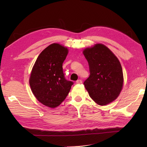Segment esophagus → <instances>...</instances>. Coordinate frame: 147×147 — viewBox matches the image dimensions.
I'll use <instances>...</instances> for the list:
<instances>
[{
	"label": "esophagus",
	"mask_w": 147,
	"mask_h": 147,
	"mask_svg": "<svg viewBox=\"0 0 147 147\" xmlns=\"http://www.w3.org/2000/svg\"><path fill=\"white\" fill-rule=\"evenodd\" d=\"M82 83V81L81 80H78L76 81V83L77 84H81Z\"/></svg>",
	"instance_id": "obj_1"
}]
</instances>
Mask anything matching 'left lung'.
<instances>
[{
  "label": "left lung",
  "instance_id": "1",
  "mask_svg": "<svg viewBox=\"0 0 147 147\" xmlns=\"http://www.w3.org/2000/svg\"><path fill=\"white\" fill-rule=\"evenodd\" d=\"M83 54L90 69V76L83 84L90 96L100 105L113 102L123 86V69L119 61L110 49L100 43L85 49Z\"/></svg>",
  "mask_w": 147,
  "mask_h": 147
}]
</instances>
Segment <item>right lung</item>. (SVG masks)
Here are the masks:
<instances>
[{"instance_id":"obj_1","label":"right lung","mask_w":147,"mask_h":147,"mask_svg":"<svg viewBox=\"0 0 147 147\" xmlns=\"http://www.w3.org/2000/svg\"><path fill=\"white\" fill-rule=\"evenodd\" d=\"M68 49L52 43L40 53L30 78L32 91L38 100L49 107L55 108L66 98L73 82L65 78L62 64Z\"/></svg>"}]
</instances>
